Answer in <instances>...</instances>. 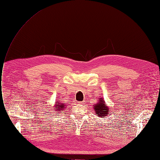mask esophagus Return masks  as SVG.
Segmentation results:
<instances>
[{"label":"esophagus","mask_w":160,"mask_h":160,"mask_svg":"<svg viewBox=\"0 0 160 160\" xmlns=\"http://www.w3.org/2000/svg\"><path fill=\"white\" fill-rule=\"evenodd\" d=\"M85 101L84 100V101H82V102H79L78 103H79V104H81V105H83V104H84L85 103Z\"/></svg>","instance_id":"obj_1"}]
</instances>
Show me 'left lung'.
<instances>
[{
    "label": "left lung",
    "mask_w": 160,
    "mask_h": 160,
    "mask_svg": "<svg viewBox=\"0 0 160 160\" xmlns=\"http://www.w3.org/2000/svg\"><path fill=\"white\" fill-rule=\"evenodd\" d=\"M93 107L96 113L98 114L99 117L103 118V117L107 116L109 114V108L105 105V102L102 99H100L99 102H98V103Z\"/></svg>",
    "instance_id": "8db88e82"
}]
</instances>
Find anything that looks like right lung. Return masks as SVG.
<instances>
[{"label":"right lung","instance_id":"right-lung-1","mask_svg":"<svg viewBox=\"0 0 160 160\" xmlns=\"http://www.w3.org/2000/svg\"><path fill=\"white\" fill-rule=\"evenodd\" d=\"M56 107H55V110H58V111H61V109H63L65 107H64V104H61L60 102H56Z\"/></svg>","mask_w":160,"mask_h":160}]
</instances>
